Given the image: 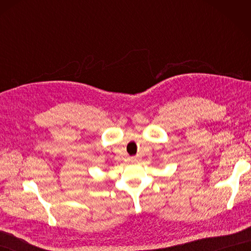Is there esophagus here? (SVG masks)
<instances>
[{
    "instance_id": "1",
    "label": "esophagus",
    "mask_w": 251,
    "mask_h": 251,
    "mask_svg": "<svg viewBox=\"0 0 251 251\" xmlns=\"http://www.w3.org/2000/svg\"><path fill=\"white\" fill-rule=\"evenodd\" d=\"M140 161V156H135V157H131V162L132 163H137Z\"/></svg>"
}]
</instances>
